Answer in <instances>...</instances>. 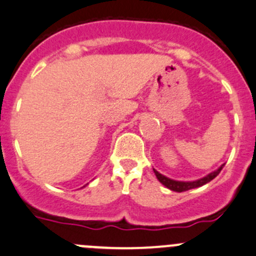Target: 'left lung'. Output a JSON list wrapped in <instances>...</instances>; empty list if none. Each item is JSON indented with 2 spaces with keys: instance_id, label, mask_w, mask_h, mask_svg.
I'll return each instance as SVG.
<instances>
[{
  "instance_id": "left-lung-1",
  "label": "left lung",
  "mask_w": 256,
  "mask_h": 256,
  "mask_svg": "<svg viewBox=\"0 0 256 256\" xmlns=\"http://www.w3.org/2000/svg\"><path fill=\"white\" fill-rule=\"evenodd\" d=\"M222 168H224V165H222L220 168H218L216 171H214V172H212V174H209L208 176H205V178H200V180H196V181H191V182H184V181L171 180V178L161 175V174L158 172L156 170H154V172H155L156 178H158V181H160L162 185H165L166 188H170V190H172V191H176V192H182V191L191 190V188H199V186H202V185H205V184H208L209 181H212V178H215L218 175H219V172L222 170Z\"/></svg>"
}]
</instances>
